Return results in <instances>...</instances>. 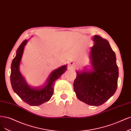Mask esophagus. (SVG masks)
<instances>
[{"label": "esophagus", "mask_w": 131, "mask_h": 131, "mask_svg": "<svg viewBox=\"0 0 131 131\" xmlns=\"http://www.w3.org/2000/svg\"><path fill=\"white\" fill-rule=\"evenodd\" d=\"M75 67V64L73 63L72 62H70L69 63V67L70 68H74Z\"/></svg>", "instance_id": "obj_1"}]
</instances>
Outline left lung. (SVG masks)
<instances>
[{
  "instance_id": "left-lung-1",
  "label": "left lung",
  "mask_w": 131,
  "mask_h": 131,
  "mask_svg": "<svg viewBox=\"0 0 131 131\" xmlns=\"http://www.w3.org/2000/svg\"><path fill=\"white\" fill-rule=\"evenodd\" d=\"M89 53L91 68L76 71L74 82L76 95L87 105H102L115 93L119 77L116 56L109 42L100 36L93 37Z\"/></svg>"
}]
</instances>
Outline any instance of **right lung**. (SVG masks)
Instances as JSON below:
<instances>
[{
	"instance_id": "right-lung-1",
	"label": "right lung",
	"mask_w": 131,
	"mask_h": 131,
	"mask_svg": "<svg viewBox=\"0 0 131 131\" xmlns=\"http://www.w3.org/2000/svg\"><path fill=\"white\" fill-rule=\"evenodd\" d=\"M28 40H24L16 51V55L12 60L11 67L10 81L12 88L21 100L32 106L43 104L50 100L53 95L55 81L67 70V65L53 70L49 74L44 85L39 87H31L26 82L19 70V66L24 47Z\"/></svg>"
}]
</instances>
